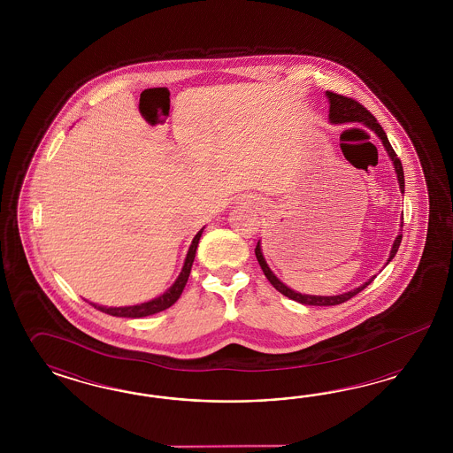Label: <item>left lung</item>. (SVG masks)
Here are the masks:
<instances>
[{"label":"left lung","instance_id":"8db88e82","mask_svg":"<svg viewBox=\"0 0 453 453\" xmlns=\"http://www.w3.org/2000/svg\"><path fill=\"white\" fill-rule=\"evenodd\" d=\"M327 97H329L330 101L329 118L332 123H352V121L365 123L371 127L372 131H375V133L379 134V137H380L382 142H384L385 150H387L388 156H390L392 161H394L395 173H397L398 184H400V191L403 192V189H405L403 167H402V163H400L397 154L394 151V148L390 146V142H388V139H387V134H385L382 126L377 123L375 116H373L367 108H364L358 101L352 99V97L342 96V95H337V93H334V91H327ZM400 242H402V234H398L397 239H395V242H394V246H392L388 261H392V259L395 257ZM256 257H257V261H259L262 273L267 277V280L274 286L275 290H279L280 294H284L288 299L301 302V303H305V305H339V303H343V302L352 299L354 296H357L360 290H364V288H367L372 280L375 279V275H373L371 280H367L364 286L354 288V290H350V292L341 294V296H330V297H324V296H302L299 292H294L292 288L284 286V284L271 273V269L267 267V264L264 261V256H262L261 252V244H259V242H257V246H256Z\"/></svg>","mask_w":453,"mask_h":453}]
</instances>
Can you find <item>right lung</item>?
Returning a JSON list of instances; mask_svg holds the SVG:
<instances>
[{"label":"right lung","mask_w":453,"mask_h":453,"mask_svg":"<svg viewBox=\"0 0 453 453\" xmlns=\"http://www.w3.org/2000/svg\"><path fill=\"white\" fill-rule=\"evenodd\" d=\"M201 234H203V229L196 234V237L192 239L188 257H186L184 267H182V271L179 274L178 280L173 284V288L165 292L163 296H159L157 299H152V301L144 302V303H139V305H129V307H103V305H96V303H91V305H95V309L104 312V314L116 317H146L157 314L161 311H165L167 307H171L174 302L178 301L180 294H182V290L186 288V282H188L189 274H191L192 262H194V257H196V249H197V244H199Z\"/></svg>","instance_id":"right-lung-1"}]
</instances>
